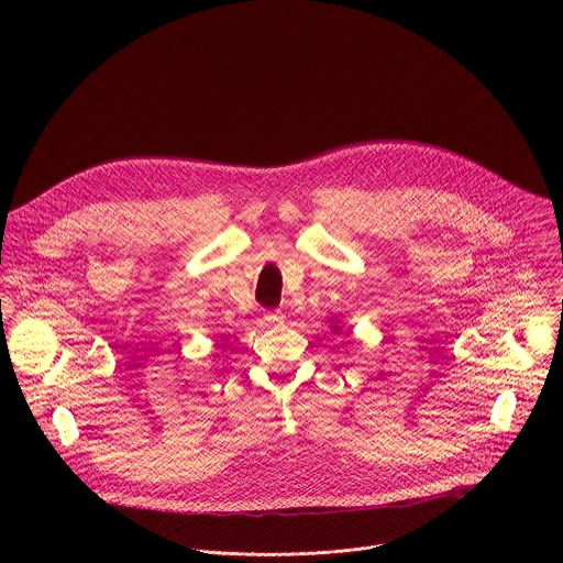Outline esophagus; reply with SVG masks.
I'll return each mask as SVG.
<instances>
[{"mask_svg": "<svg viewBox=\"0 0 563 563\" xmlns=\"http://www.w3.org/2000/svg\"><path fill=\"white\" fill-rule=\"evenodd\" d=\"M284 317H282V312L277 310V312H268V314H264V321L268 322H275V321H282Z\"/></svg>", "mask_w": 563, "mask_h": 563, "instance_id": "34e87169", "label": "esophagus"}]
</instances>
